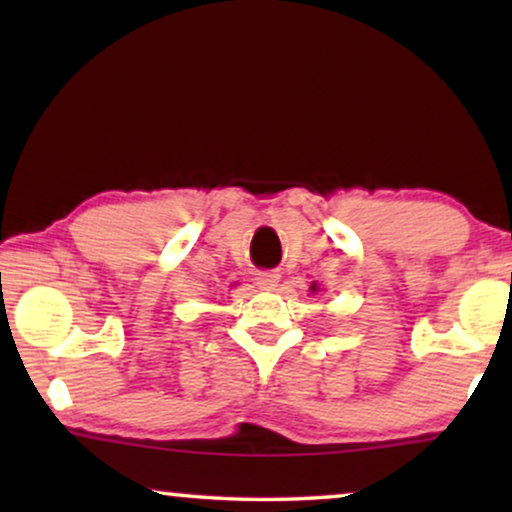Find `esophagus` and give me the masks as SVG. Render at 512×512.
<instances>
[{
	"label": "esophagus",
	"mask_w": 512,
	"mask_h": 512,
	"mask_svg": "<svg viewBox=\"0 0 512 512\" xmlns=\"http://www.w3.org/2000/svg\"><path fill=\"white\" fill-rule=\"evenodd\" d=\"M279 282V272H258L256 277V284L261 286V289H275Z\"/></svg>",
	"instance_id": "esophagus-1"
}]
</instances>
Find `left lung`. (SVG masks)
Returning <instances> with one entry per match:
<instances>
[{
    "instance_id": "left-lung-1",
    "label": "left lung",
    "mask_w": 512,
    "mask_h": 512,
    "mask_svg": "<svg viewBox=\"0 0 512 512\" xmlns=\"http://www.w3.org/2000/svg\"><path fill=\"white\" fill-rule=\"evenodd\" d=\"M310 291H312V293H314V291H317V284H312V286H310Z\"/></svg>"
}]
</instances>
